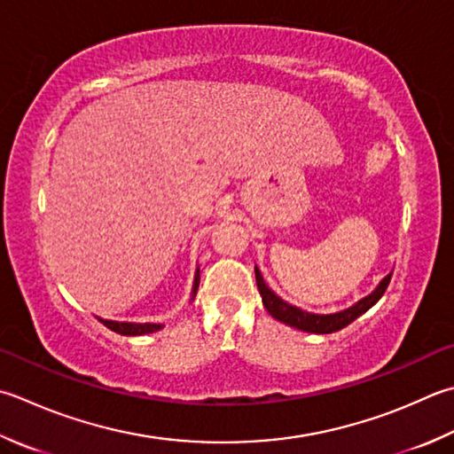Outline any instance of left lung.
<instances>
[{
    "mask_svg": "<svg viewBox=\"0 0 454 454\" xmlns=\"http://www.w3.org/2000/svg\"><path fill=\"white\" fill-rule=\"evenodd\" d=\"M389 279H392V273H389L387 278L381 279L378 289L372 293V295L364 297L362 301H358L356 305L342 310V313L313 315V313H305V310L286 303V301H281L268 286H265L260 270L255 268V283H257V289H260V293H262L263 307L268 309V313L281 323L295 326V328H299V331L315 333V334H331V333L340 331V328H344V326H348L352 321H356L362 313H366L372 305H376L381 299V295H384L387 286H389Z\"/></svg>",
    "mask_w": 454,
    "mask_h": 454,
    "instance_id": "8db88e82",
    "label": "left lung"
}]
</instances>
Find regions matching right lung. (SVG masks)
Instances as JSON below:
<instances>
[{
	"mask_svg": "<svg viewBox=\"0 0 454 454\" xmlns=\"http://www.w3.org/2000/svg\"><path fill=\"white\" fill-rule=\"evenodd\" d=\"M199 271H197V278H194V287H192V295H197V289H199ZM104 326H108L110 331L123 334V336H139V334H149V333H155L161 328V325H136V323H115V321H104V318H98Z\"/></svg>",
	"mask_w": 454,
	"mask_h": 454,
	"instance_id": "right-lung-1",
	"label": "right lung"
}]
</instances>
